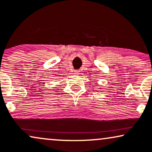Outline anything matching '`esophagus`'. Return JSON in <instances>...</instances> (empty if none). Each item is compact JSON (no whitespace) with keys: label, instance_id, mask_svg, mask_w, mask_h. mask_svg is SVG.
<instances>
[{"label":"esophagus","instance_id":"34e87169","mask_svg":"<svg viewBox=\"0 0 152 152\" xmlns=\"http://www.w3.org/2000/svg\"><path fill=\"white\" fill-rule=\"evenodd\" d=\"M79 74H80V71H78V70H75L74 71V74L75 75H79Z\"/></svg>","mask_w":152,"mask_h":152}]
</instances>
